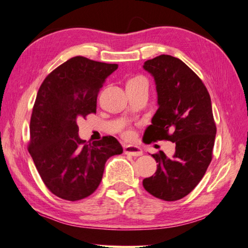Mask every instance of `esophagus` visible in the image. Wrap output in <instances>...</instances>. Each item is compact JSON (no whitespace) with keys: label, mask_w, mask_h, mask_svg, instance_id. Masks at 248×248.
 I'll return each mask as SVG.
<instances>
[{"label":"esophagus","mask_w":248,"mask_h":248,"mask_svg":"<svg viewBox=\"0 0 248 248\" xmlns=\"http://www.w3.org/2000/svg\"><path fill=\"white\" fill-rule=\"evenodd\" d=\"M124 153L129 154V155H133V156L142 155L141 149H140L137 146H125L124 147Z\"/></svg>","instance_id":"34e87169"}]
</instances>
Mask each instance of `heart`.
<instances>
[{
    "label": "heart",
    "instance_id": "heart-1",
    "mask_svg": "<svg viewBox=\"0 0 248 248\" xmlns=\"http://www.w3.org/2000/svg\"><path fill=\"white\" fill-rule=\"evenodd\" d=\"M134 81H144V78H141V77H136V78H130V80H129L128 82H134ZM124 136H125L126 138L133 137V132H132V130H129V129L125 130V132H124Z\"/></svg>",
    "mask_w": 248,
    "mask_h": 248
}]
</instances>
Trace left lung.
I'll use <instances>...</instances> for the list:
<instances>
[{
  "instance_id": "obj_1",
  "label": "left lung",
  "mask_w": 248,
  "mask_h": 248,
  "mask_svg": "<svg viewBox=\"0 0 248 248\" xmlns=\"http://www.w3.org/2000/svg\"><path fill=\"white\" fill-rule=\"evenodd\" d=\"M143 69L155 81L158 105L143 137L147 143L174 142L176 151L171 157L152 154L156 171L142 185L153 197L172 202L188 195L211 164L216 137L211 96L197 74L172 56L147 60Z\"/></svg>"
}]
</instances>
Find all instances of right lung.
Segmentation results:
<instances>
[{"instance_id": "right-lung-1", "label": "right lung", "mask_w": 248, "mask_h": 248, "mask_svg": "<svg viewBox=\"0 0 248 248\" xmlns=\"http://www.w3.org/2000/svg\"><path fill=\"white\" fill-rule=\"evenodd\" d=\"M116 69V63L77 56L51 71L40 86L28 150L56 197L72 202L90 197L100 184L107 160L123 152L112 136L85 143L77 124L78 118L96 113L98 93Z\"/></svg>"}]
</instances>
